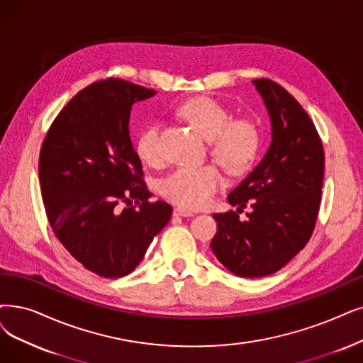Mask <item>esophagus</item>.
<instances>
[{"label": "esophagus", "instance_id": "1", "mask_svg": "<svg viewBox=\"0 0 363 363\" xmlns=\"http://www.w3.org/2000/svg\"><path fill=\"white\" fill-rule=\"evenodd\" d=\"M174 216H180V217H192L194 213L186 210V208H182V207H176L174 208Z\"/></svg>", "mask_w": 363, "mask_h": 363}]
</instances>
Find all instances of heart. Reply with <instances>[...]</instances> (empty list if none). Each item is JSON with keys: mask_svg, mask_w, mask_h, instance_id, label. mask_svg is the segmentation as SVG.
Instances as JSON below:
<instances>
[{"mask_svg": "<svg viewBox=\"0 0 363 363\" xmlns=\"http://www.w3.org/2000/svg\"><path fill=\"white\" fill-rule=\"evenodd\" d=\"M177 114L210 144V153L229 174L247 171L257 156L260 134L249 119L230 121L229 111L210 96H195L184 101ZM159 128L146 126L137 138V155L143 162L156 165L159 153ZM222 176L214 165L179 167L161 182V194L174 204L184 208H201L219 191Z\"/></svg>", "mask_w": 363, "mask_h": 363, "instance_id": "b5f03b06", "label": "heart"}]
</instances>
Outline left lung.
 <instances>
[{"instance_id": "obj_1", "label": "left lung", "mask_w": 363, "mask_h": 363, "mask_svg": "<svg viewBox=\"0 0 363 363\" xmlns=\"http://www.w3.org/2000/svg\"><path fill=\"white\" fill-rule=\"evenodd\" d=\"M268 110L272 140L262 161L228 195L236 211L216 213L211 250L238 277H265L306 247L320 208L325 152L307 111L279 83L253 80Z\"/></svg>"}]
</instances>
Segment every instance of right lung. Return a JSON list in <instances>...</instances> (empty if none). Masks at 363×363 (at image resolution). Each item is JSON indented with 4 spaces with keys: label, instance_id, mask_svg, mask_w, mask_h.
Wrapping results in <instances>:
<instances>
[{
    "label": "right lung",
    "instance_id": "right-lung-1",
    "mask_svg": "<svg viewBox=\"0 0 363 363\" xmlns=\"http://www.w3.org/2000/svg\"><path fill=\"white\" fill-rule=\"evenodd\" d=\"M155 94L121 79L95 82L60 111L41 146V196L55 235L106 279L133 272L172 214L167 202L149 201L129 138L133 104Z\"/></svg>",
    "mask_w": 363,
    "mask_h": 363
}]
</instances>
